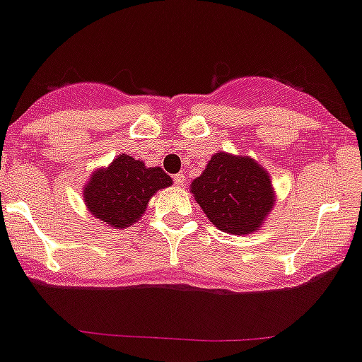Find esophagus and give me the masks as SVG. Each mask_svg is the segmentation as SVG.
<instances>
[{
	"mask_svg": "<svg viewBox=\"0 0 362 362\" xmlns=\"http://www.w3.org/2000/svg\"><path fill=\"white\" fill-rule=\"evenodd\" d=\"M173 180H175V184H177V185H180V187H182V185H185V175H184V173H178V175H175V178H173Z\"/></svg>",
	"mask_w": 362,
	"mask_h": 362,
	"instance_id": "34e87169",
	"label": "esophagus"
}]
</instances>
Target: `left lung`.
Listing matches in <instances>:
<instances>
[{
    "label": "left lung",
    "mask_w": 362,
    "mask_h": 362,
    "mask_svg": "<svg viewBox=\"0 0 362 362\" xmlns=\"http://www.w3.org/2000/svg\"><path fill=\"white\" fill-rule=\"evenodd\" d=\"M191 192L214 226L226 233L255 231L274 205L269 175L249 157L212 156Z\"/></svg>",
    "instance_id": "left-lung-1"
}]
</instances>
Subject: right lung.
<instances>
[{
    "mask_svg": "<svg viewBox=\"0 0 362 362\" xmlns=\"http://www.w3.org/2000/svg\"><path fill=\"white\" fill-rule=\"evenodd\" d=\"M168 185L171 177L160 168H146L122 153L107 170L93 173L83 194L93 216L113 228H125L141 217L153 192Z\"/></svg>",
    "mask_w": 362,
    "mask_h": 362,
    "instance_id": "add662e5",
    "label": "right lung"
}]
</instances>
